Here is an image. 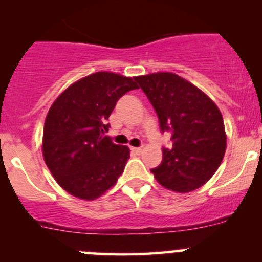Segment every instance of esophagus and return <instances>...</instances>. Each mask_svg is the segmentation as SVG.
Returning <instances> with one entry per match:
<instances>
[{
  "mask_svg": "<svg viewBox=\"0 0 262 262\" xmlns=\"http://www.w3.org/2000/svg\"><path fill=\"white\" fill-rule=\"evenodd\" d=\"M130 149H132V152L137 153V155H141L142 153V147H132Z\"/></svg>",
  "mask_w": 262,
  "mask_h": 262,
  "instance_id": "obj_1",
  "label": "esophagus"
}]
</instances>
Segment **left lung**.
<instances>
[{
    "mask_svg": "<svg viewBox=\"0 0 262 262\" xmlns=\"http://www.w3.org/2000/svg\"><path fill=\"white\" fill-rule=\"evenodd\" d=\"M147 95L162 133L171 134L170 148L150 172L163 187L189 192L203 186L218 170L227 144L223 116L196 86L170 72L134 78Z\"/></svg>",
    "mask_w": 262,
    "mask_h": 262,
    "instance_id": "8db88e82",
    "label": "left lung"
}]
</instances>
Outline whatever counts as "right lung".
I'll return each mask as SVG.
<instances>
[{"instance_id":"add662e5","label":"right lung","mask_w":262,"mask_h":262,"mask_svg":"<svg viewBox=\"0 0 262 262\" xmlns=\"http://www.w3.org/2000/svg\"><path fill=\"white\" fill-rule=\"evenodd\" d=\"M134 78L96 72L71 84L50 106L43 132V156L55 181L67 192L94 200L114 186L129 160V148L104 132L116 102Z\"/></svg>"}]
</instances>
